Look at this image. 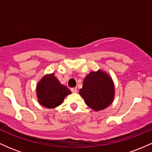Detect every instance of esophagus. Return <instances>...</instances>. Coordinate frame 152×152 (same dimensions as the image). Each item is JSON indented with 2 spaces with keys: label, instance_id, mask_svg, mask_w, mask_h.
I'll use <instances>...</instances> for the list:
<instances>
[{
  "label": "esophagus",
  "instance_id": "obj_1",
  "mask_svg": "<svg viewBox=\"0 0 152 152\" xmlns=\"http://www.w3.org/2000/svg\"><path fill=\"white\" fill-rule=\"evenodd\" d=\"M71 91L73 92V93H77V88H76V87H74V88H71Z\"/></svg>",
  "mask_w": 152,
  "mask_h": 152
}]
</instances>
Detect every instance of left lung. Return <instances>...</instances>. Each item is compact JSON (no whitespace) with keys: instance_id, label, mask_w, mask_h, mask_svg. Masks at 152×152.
<instances>
[{"instance_id":"obj_1","label":"left lung","mask_w":152,"mask_h":152,"mask_svg":"<svg viewBox=\"0 0 152 152\" xmlns=\"http://www.w3.org/2000/svg\"><path fill=\"white\" fill-rule=\"evenodd\" d=\"M79 94L91 109L100 111L108 107L113 102L114 83L104 71H93L84 78Z\"/></svg>"}]
</instances>
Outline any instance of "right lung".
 <instances>
[{"instance_id":"add662e5","label":"right lung","mask_w":152,"mask_h":152,"mask_svg":"<svg viewBox=\"0 0 152 152\" xmlns=\"http://www.w3.org/2000/svg\"><path fill=\"white\" fill-rule=\"evenodd\" d=\"M38 102L48 109H53L62 104L71 91L67 87L61 84L54 74L45 76L40 81L36 88Z\"/></svg>"}]
</instances>
